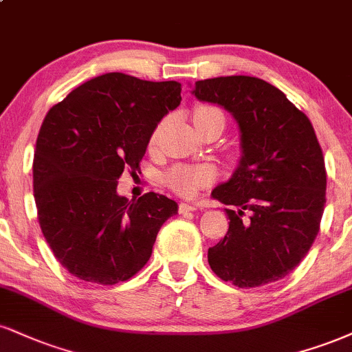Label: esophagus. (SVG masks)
<instances>
[{"label": "esophagus", "instance_id": "obj_1", "mask_svg": "<svg viewBox=\"0 0 352 352\" xmlns=\"http://www.w3.org/2000/svg\"><path fill=\"white\" fill-rule=\"evenodd\" d=\"M195 210H197V206H195V205H188V203H180V205H179V213H180V214L193 213Z\"/></svg>", "mask_w": 352, "mask_h": 352}]
</instances>
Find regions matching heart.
<instances>
[{
    "mask_svg": "<svg viewBox=\"0 0 352 352\" xmlns=\"http://www.w3.org/2000/svg\"><path fill=\"white\" fill-rule=\"evenodd\" d=\"M219 113L214 108H200L195 113V118L203 116V114ZM162 129V124H159L151 134L149 146L154 147L157 144L159 133ZM218 175V170L214 165L211 164H198V165H175L170 170L165 173L164 182L170 187L173 192L182 195V197H193L198 190L203 187H208L214 182Z\"/></svg>",
    "mask_w": 352,
    "mask_h": 352,
    "instance_id": "b5f03b06",
    "label": "heart"
}]
</instances>
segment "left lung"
<instances>
[{
    "instance_id": "obj_1",
    "label": "left lung",
    "mask_w": 352,
    "mask_h": 352,
    "mask_svg": "<svg viewBox=\"0 0 352 352\" xmlns=\"http://www.w3.org/2000/svg\"><path fill=\"white\" fill-rule=\"evenodd\" d=\"M192 93L230 111L241 135L239 165L211 192L236 210H226L230 230L208 249L210 267L241 289L280 280L310 251L323 217L326 170L315 129L307 114L261 78L200 80ZM244 210L252 211L249 220Z\"/></svg>"
}]
</instances>
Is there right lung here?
Segmentation results:
<instances>
[{
  "instance_id": "right-lung-1",
  "label": "right lung",
  "mask_w": 352,
  "mask_h": 352,
  "mask_svg": "<svg viewBox=\"0 0 352 352\" xmlns=\"http://www.w3.org/2000/svg\"><path fill=\"white\" fill-rule=\"evenodd\" d=\"M179 82L111 72L49 109L34 152V200L54 256L80 280L114 285L138 274L160 226L179 205L149 192L118 195L124 170H139L151 134L180 104Z\"/></svg>"
}]
</instances>
